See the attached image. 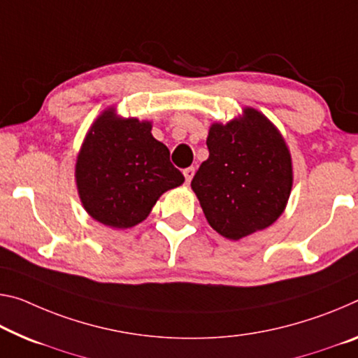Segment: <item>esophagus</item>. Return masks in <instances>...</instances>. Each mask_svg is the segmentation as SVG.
I'll list each match as a JSON object with an SVG mask.
<instances>
[{"label": "esophagus", "instance_id": "obj_1", "mask_svg": "<svg viewBox=\"0 0 358 358\" xmlns=\"http://www.w3.org/2000/svg\"><path fill=\"white\" fill-rule=\"evenodd\" d=\"M194 172H196L194 167H188V169L183 170V175H185V178H186V183H189V181L192 180V177H194Z\"/></svg>", "mask_w": 358, "mask_h": 358}]
</instances>
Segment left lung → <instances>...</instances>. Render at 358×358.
I'll use <instances>...</instances> for the list:
<instances>
[{
  "label": "left lung",
  "mask_w": 358,
  "mask_h": 358,
  "mask_svg": "<svg viewBox=\"0 0 358 358\" xmlns=\"http://www.w3.org/2000/svg\"><path fill=\"white\" fill-rule=\"evenodd\" d=\"M208 159L191 188L208 224L226 239L239 241L268 228L280 217L293 185L285 140L255 108L228 124H212Z\"/></svg>",
  "instance_id": "obj_1"
}]
</instances>
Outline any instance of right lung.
I'll return each mask as SVG.
<instances>
[{
  "label": "right lung",
  "instance_id": "add662e5",
  "mask_svg": "<svg viewBox=\"0 0 358 358\" xmlns=\"http://www.w3.org/2000/svg\"><path fill=\"white\" fill-rule=\"evenodd\" d=\"M76 185L86 212L101 224L126 229L148 217L164 192L185 181L151 122L119 117L108 108L84 138Z\"/></svg>",
  "mask_w": 358,
  "mask_h": 358
}]
</instances>
